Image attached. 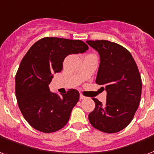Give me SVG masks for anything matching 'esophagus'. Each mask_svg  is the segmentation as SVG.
I'll return each mask as SVG.
<instances>
[{
  "label": "esophagus",
  "instance_id": "34e87169",
  "mask_svg": "<svg viewBox=\"0 0 154 154\" xmlns=\"http://www.w3.org/2000/svg\"><path fill=\"white\" fill-rule=\"evenodd\" d=\"M79 98H80L81 100H83L85 98H87V97H85L83 94H80V96H79Z\"/></svg>",
  "mask_w": 154,
  "mask_h": 154
}]
</instances>
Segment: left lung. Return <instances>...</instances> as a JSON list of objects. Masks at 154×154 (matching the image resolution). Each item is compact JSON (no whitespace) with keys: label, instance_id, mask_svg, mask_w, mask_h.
I'll return each mask as SVG.
<instances>
[{"label":"left lung","instance_id":"1","mask_svg":"<svg viewBox=\"0 0 154 154\" xmlns=\"http://www.w3.org/2000/svg\"><path fill=\"white\" fill-rule=\"evenodd\" d=\"M100 56L95 83L104 86L106 101L93 98L95 108L88 115L92 126L112 134L123 130L137 111L141 95V79L134 60L124 47L108 40H87Z\"/></svg>","mask_w":154,"mask_h":154}]
</instances>
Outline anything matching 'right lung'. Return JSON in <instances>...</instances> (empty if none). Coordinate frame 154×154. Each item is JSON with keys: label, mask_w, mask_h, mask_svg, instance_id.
<instances>
[{"label": "right lung", "mask_w": 154, "mask_h": 154, "mask_svg": "<svg viewBox=\"0 0 154 154\" xmlns=\"http://www.w3.org/2000/svg\"><path fill=\"white\" fill-rule=\"evenodd\" d=\"M88 48L82 40L44 37L33 44L22 59L15 79V92L23 116L34 129L52 133L67 123L79 93L70 89L60 96L50 91L48 85L52 74L62 71L66 56L83 53Z\"/></svg>", "instance_id": "right-lung-1"}]
</instances>
